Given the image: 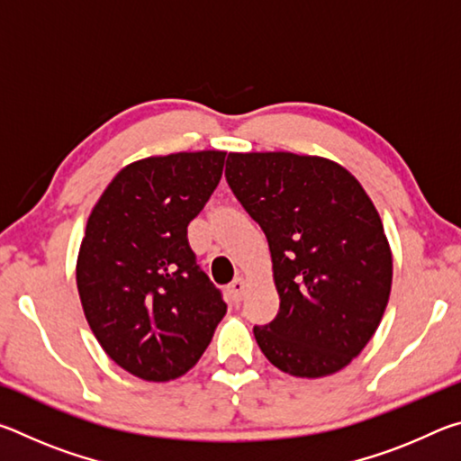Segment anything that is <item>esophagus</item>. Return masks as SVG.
I'll return each instance as SVG.
<instances>
[{
	"mask_svg": "<svg viewBox=\"0 0 461 461\" xmlns=\"http://www.w3.org/2000/svg\"><path fill=\"white\" fill-rule=\"evenodd\" d=\"M244 291H246L244 278H233L231 283L228 285V293H230V296H231L233 301H240L241 294H244Z\"/></svg>",
	"mask_w": 461,
	"mask_h": 461,
	"instance_id": "1",
	"label": "esophagus"
}]
</instances>
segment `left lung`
<instances>
[{
  "label": "left lung",
  "mask_w": 461,
  "mask_h": 461,
  "mask_svg": "<svg viewBox=\"0 0 461 461\" xmlns=\"http://www.w3.org/2000/svg\"><path fill=\"white\" fill-rule=\"evenodd\" d=\"M225 178L270 248L280 309L254 327L262 354L296 378L346 368L378 330L393 285L372 199L321 156L230 152Z\"/></svg>",
  "instance_id": "8db88e82"
}]
</instances>
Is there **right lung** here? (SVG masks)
Here are the masks:
<instances>
[{
	"mask_svg": "<svg viewBox=\"0 0 461 461\" xmlns=\"http://www.w3.org/2000/svg\"><path fill=\"white\" fill-rule=\"evenodd\" d=\"M223 165L221 150L136 160L91 209L77 258L81 305L105 354L142 380L189 372L228 311L186 240Z\"/></svg>",
	"mask_w": 461,
	"mask_h": 461,
	"instance_id": "add662e5",
	"label": "right lung"
}]
</instances>
